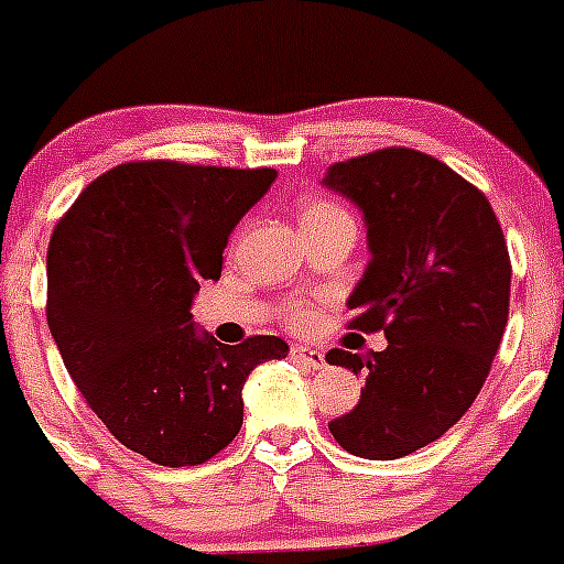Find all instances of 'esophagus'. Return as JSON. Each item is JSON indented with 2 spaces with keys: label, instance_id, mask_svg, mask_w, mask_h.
I'll use <instances>...</instances> for the list:
<instances>
[{
  "label": "esophagus",
  "instance_id": "34e87169",
  "mask_svg": "<svg viewBox=\"0 0 564 564\" xmlns=\"http://www.w3.org/2000/svg\"><path fill=\"white\" fill-rule=\"evenodd\" d=\"M291 358L299 364H305V367H311V370H322V367L327 364L325 352L313 350V347H302V344L291 347Z\"/></svg>",
  "mask_w": 564,
  "mask_h": 564
}]
</instances>
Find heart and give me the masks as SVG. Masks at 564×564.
I'll return each mask as SVG.
<instances>
[{
  "label": "heart",
  "instance_id": "1",
  "mask_svg": "<svg viewBox=\"0 0 564 564\" xmlns=\"http://www.w3.org/2000/svg\"><path fill=\"white\" fill-rule=\"evenodd\" d=\"M341 217H347V214H344V208H338L336 203L311 200L302 206L299 223H302V228H305V226H322V223L341 220ZM313 322H316V311H313L307 302H293V305L288 307V325L299 327V330H305V327H311Z\"/></svg>",
  "mask_w": 564,
  "mask_h": 564
}]
</instances>
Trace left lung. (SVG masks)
Returning a JSON list of instances; mask_svg holds the SVG:
<instances>
[{
    "label": "left lung",
    "instance_id": "left-lung-1",
    "mask_svg": "<svg viewBox=\"0 0 564 564\" xmlns=\"http://www.w3.org/2000/svg\"><path fill=\"white\" fill-rule=\"evenodd\" d=\"M325 186L364 212L370 265L347 299L350 327L383 330L387 350L327 361L364 372L341 449L395 460L435 443L475 403L500 350L511 259L486 194L432 154L390 147L333 163Z\"/></svg>",
    "mask_w": 564,
    "mask_h": 564
}]
</instances>
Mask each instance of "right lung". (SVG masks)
Instances as JSON below:
<instances>
[{
    "mask_svg": "<svg viewBox=\"0 0 564 564\" xmlns=\"http://www.w3.org/2000/svg\"><path fill=\"white\" fill-rule=\"evenodd\" d=\"M273 181V169L121 163L50 237L47 325L64 367L104 426L158 466H200L226 449L246 378L288 356L279 336L220 344L188 313Z\"/></svg>",
    "mask_w": 564,
    "mask_h": 564,
    "instance_id": "right-lung-1",
    "label": "right lung"
}]
</instances>
